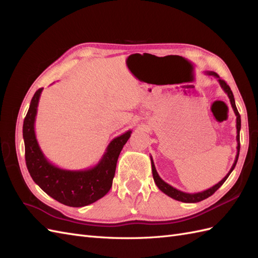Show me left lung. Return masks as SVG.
Returning a JSON list of instances; mask_svg holds the SVG:
<instances>
[{
    "mask_svg": "<svg viewBox=\"0 0 258 258\" xmlns=\"http://www.w3.org/2000/svg\"><path fill=\"white\" fill-rule=\"evenodd\" d=\"M208 75H212L214 77H216L218 83H220L221 87L223 88V90L227 93V96L230 100V103H231V106H232V110L233 112H235L236 116H237V155H236V159H235V162H233V165L231 167V169L229 170V172L226 174V176L222 179L221 182H218L217 184H215L214 186L211 187V188L207 189V190H204V191H200V192H196V194H188V192H184V191H181L178 190L176 188H174V187H172L171 185H169L168 183H166L163 179L159 176V174L157 173V171H156V168H155V165H154V161H153V158L151 157V162H152V171H153V177H154V181L156 183V185H157L158 188L163 192L168 195L169 197L173 198L177 201H182V202H186V204H195V202H199V201H202L205 200L207 198H209L210 196H212V195L220 188V187L224 184V182L227 179V177L229 176V174L232 172V170L235 169L236 165H237V161H238V158H239V152H240V129H241V117H240V114L237 110V106H236V103H235V98H233V95H232V91L230 89L229 86L226 84L225 81L221 80L220 76H218L215 72H212V71H208L206 72Z\"/></svg>",
    "mask_w": 258,
    "mask_h": 258,
    "instance_id": "obj_1",
    "label": "left lung"
}]
</instances>
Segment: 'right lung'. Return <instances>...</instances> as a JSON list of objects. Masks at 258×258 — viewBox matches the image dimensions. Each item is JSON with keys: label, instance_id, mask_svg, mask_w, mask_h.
<instances>
[{"label": "right lung", "instance_id": "1", "mask_svg": "<svg viewBox=\"0 0 258 258\" xmlns=\"http://www.w3.org/2000/svg\"><path fill=\"white\" fill-rule=\"evenodd\" d=\"M42 91L43 88H40L34 93L23 121L22 136L29 173L48 196L62 205L74 208L91 205L111 189L117 159L132 131L128 130L111 141L95 167L85 170L58 168L45 157L35 136L34 123Z\"/></svg>", "mask_w": 258, "mask_h": 258}]
</instances>
